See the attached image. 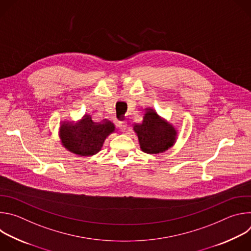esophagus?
Returning a JSON list of instances; mask_svg holds the SVG:
<instances>
[{
  "label": "esophagus",
  "mask_w": 251,
  "mask_h": 251,
  "mask_svg": "<svg viewBox=\"0 0 251 251\" xmlns=\"http://www.w3.org/2000/svg\"><path fill=\"white\" fill-rule=\"evenodd\" d=\"M118 126H119L120 130L124 132L127 129V122L126 121H119L118 122Z\"/></svg>",
  "instance_id": "34e87169"
}]
</instances>
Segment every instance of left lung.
Masks as SVG:
<instances>
[{
	"label": "left lung",
	"mask_w": 251,
	"mask_h": 251,
	"mask_svg": "<svg viewBox=\"0 0 251 251\" xmlns=\"http://www.w3.org/2000/svg\"><path fill=\"white\" fill-rule=\"evenodd\" d=\"M134 130L138 135L142 151L149 154L168 150L176 139L174 127L162 120L152 109L147 111L142 124L134 126Z\"/></svg>",
	"instance_id": "left-lung-1"
}]
</instances>
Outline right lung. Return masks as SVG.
<instances>
[{
  "mask_svg": "<svg viewBox=\"0 0 251 251\" xmlns=\"http://www.w3.org/2000/svg\"><path fill=\"white\" fill-rule=\"evenodd\" d=\"M114 131L110 121L94 123L90 116L74 124L63 123L60 127V138L64 147L76 155L91 156L100 151L103 142Z\"/></svg>",
  "mask_w": 251,
  "mask_h": 251,
  "instance_id": "right-lung-1",
  "label": "right lung"
}]
</instances>
